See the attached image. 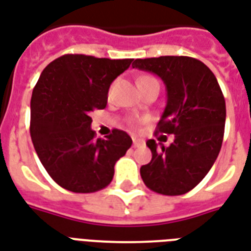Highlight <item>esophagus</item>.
<instances>
[{
  "instance_id": "1",
  "label": "esophagus",
  "mask_w": 251,
  "mask_h": 251,
  "mask_svg": "<svg viewBox=\"0 0 251 251\" xmlns=\"http://www.w3.org/2000/svg\"><path fill=\"white\" fill-rule=\"evenodd\" d=\"M133 145L135 148H140V146H144L145 141L142 138H133Z\"/></svg>"
}]
</instances>
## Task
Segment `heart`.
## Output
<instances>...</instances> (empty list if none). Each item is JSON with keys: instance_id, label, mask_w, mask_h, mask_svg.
I'll return each instance as SVG.
<instances>
[{"instance_id": "heart-1", "label": "heart", "mask_w": 251, "mask_h": 251, "mask_svg": "<svg viewBox=\"0 0 251 251\" xmlns=\"http://www.w3.org/2000/svg\"><path fill=\"white\" fill-rule=\"evenodd\" d=\"M142 78H148V75H146V77H142ZM142 78H141V79H142ZM130 124H131V125H135V124H137V121H135V120H131V121H130Z\"/></svg>"}]
</instances>
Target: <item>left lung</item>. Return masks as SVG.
Returning a JSON list of instances; mask_svg holds the SVG:
<instances>
[{
	"label": "left lung",
	"instance_id": "obj_1",
	"mask_svg": "<svg viewBox=\"0 0 251 251\" xmlns=\"http://www.w3.org/2000/svg\"><path fill=\"white\" fill-rule=\"evenodd\" d=\"M133 68L162 78L168 102L155 134H174L169 148L146 142L151 161L141 168L142 181L158 194H185L205 178L220 154L226 120L222 90L210 69L186 55L138 58Z\"/></svg>",
	"mask_w": 251,
	"mask_h": 251
}]
</instances>
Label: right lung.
<instances>
[{
  "instance_id": "right-lung-1",
  "label": "right lung",
  "mask_w": 251,
  "mask_h": 251,
  "mask_svg": "<svg viewBox=\"0 0 251 251\" xmlns=\"http://www.w3.org/2000/svg\"><path fill=\"white\" fill-rule=\"evenodd\" d=\"M133 58L65 54L41 73L30 101V137L41 163L53 181L73 193L106 187L114 165L133 141L113 129L105 140L90 129V113L105 109L110 83Z\"/></svg>"
}]
</instances>
